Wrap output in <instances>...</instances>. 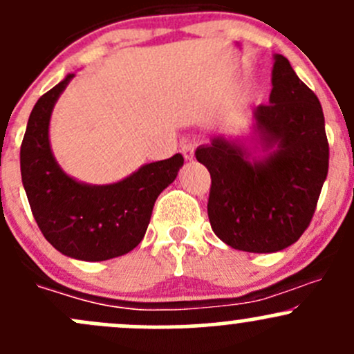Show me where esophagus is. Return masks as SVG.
<instances>
[{
	"label": "esophagus",
	"mask_w": 354,
	"mask_h": 354,
	"mask_svg": "<svg viewBox=\"0 0 354 354\" xmlns=\"http://www.w3.org/2000/svg\"><path fill=\"white\" fill-rule=\"evenodd\" d=\"M181 154H183L185 159L192 161V159L195 158V146H193L192 142H185L183 146H181Z\"/></svg>",
	"instance_id": "34e87169"
}]
</instances>
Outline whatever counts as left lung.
Segmentation results:
<instances>
[{
  "mask_svg": "<svg viewBox=\"0 0 354 354\" xmlns=\"http://www.w3.org/2000/svg\"><path fill=\"white\" fill-rule=\"evenodd\" d=\"M270 103L254 111V130L266 151L249 161L239 144L214 137L195 151L210 173L208 218L227 245L248 252H277L305 232L329 169L324 113L319 98L274 55Z\"/></svg>",
  "mask_w": 354,
  "mask_h": 354,
  "instance_id": "1",
  "label": "left lung"
}]
</instances>
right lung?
Masks as SVG:
<instances>
[{"mask_svg":"<svg viewBox=\"0 0 354 354\" xmlns=\"http://www.w3.org/2000/svg\"><path fill=\"white\" fill-rule=\"evenodd\" d=\"M74 74L39 98L20 149L24 188L44 237L62 254L81 261H106L139 245L156 198L176 178L183 156L144 165L113 185L91 187L68 176L49 142L50 113Z\"/></svg>","mask_w":354,"mask_h":354,"instance_id":"right-lung-1","label":"right lung"}]
</instances>
